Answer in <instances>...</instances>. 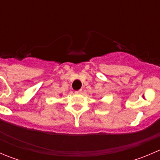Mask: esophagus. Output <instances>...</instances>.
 Masks as SVG:
<instances>
[{"label": "esophagus", "instance_id": "34e87169", "mask_svg": "<svg viewBox=\"0 0 160 160\" xmlns=\"http://www.w3.org/2000/svg\"><path fill=\"white\" fill-rule=\"evenodd\" d=\"M82 93V90H77V91H75V93H77V94H80V93Z\"/></svg>", "mask_w": 160, "mask_h": 160}]
</instances>
